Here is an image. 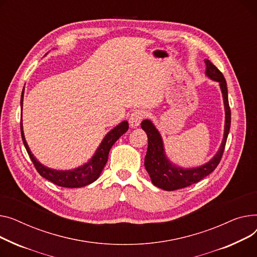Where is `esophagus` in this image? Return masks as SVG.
Listing matches in <instances>:
<instances>
[{"instance_id":"obj_1","label":"esophagus","mask_w":257,"mask_h":257,"mask_svg":"<svg viewBox=\"0 0 257 257\" xmlns=\"http://www.w3.org/2000/svg\"><path fill=\"white\" fill-rule=\"evenodd\" d=\"M143 118H144V112L142 110H135L130 116V120H128L130 125L132 127H137Z\"/></svg>"}]
</instances>
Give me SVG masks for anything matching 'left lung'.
Segmentation results:
<instances>
[{"label":"left lung","instance_id":"obj_1","mask_svg":"<svg viewBox=\"0 0 257 257\" xmlns=\"http://www.w3.org/2000/svg\"><path fill=\"white\" fill-rule=\"evenodd\" d=\"M204 63L206 65L205 75L215 82L219 83L225 110V125L223 140L216 155L207 163L193 168H183L173 164L165 153L164 143L162 136L158 128L155 126L152 120L145 119L141 122V127L145 131L148 138V147L145 156V169L148 172L152 183L165 191H174L189 187L193 184L198 183L199 180L212 173L221 161L224 148L229 134L231 114L228 103V92L227 84L223 77L222 72L209 61L205 59Z\"/></svg>","mask_w":257,"mask_h":257}]
</instances>
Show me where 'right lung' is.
Masks as SVG:
<instances>
[{"label":"right lung","mask_w":257,"mask_h":257,"mask_svg":"<svg viewBox=\"0 0 257 257\" xmlns=\"http://www.w3.org/2000/svg\"><path fill=\"white\" fill-rule=\"evenodd\" d=\"M24 89L21 96L22 110H23L24 92H25ZM127 130H128V122L126 120H124V121L120 122L118 125H116L114 128H112L107 135L104 136V138L102 139L101 143L97 147L93 157L87 163H85L83 166H80V167L71 169V170H56L42 165L31 153V150H30L29 145L25 138L24 128H23V120H21L22 139L27 149V153L30 159H31V161L33 162L36 170L42 177L47 178L53 184L63 188H81L95 182V180L99 177L104 165L107 164L111 147L124 133H126Z\"/></svg>","instance_id":"obj_1"}]
</instances>
